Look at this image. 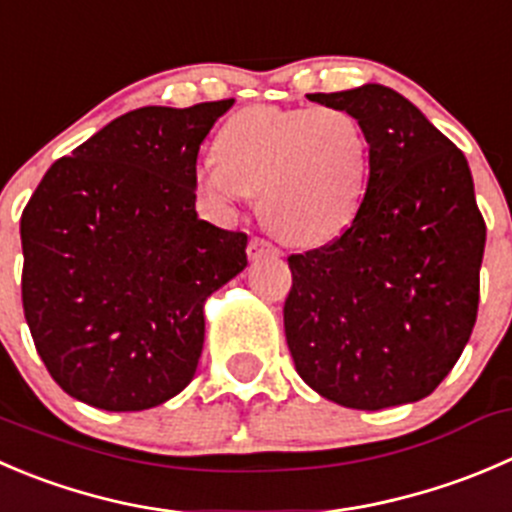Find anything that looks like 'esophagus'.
Instances as JSON below:
<instances>
[{
  "label": "esophagus",
  "instance_id": "1",
  "mask_svg": "<svg viewBox=\"0 0 512 512\" xmlns=\"http://www.w3.org/2000/svg\"><path fill=\"white\" fill-rule=\"evenodd\" d=\"M265 255H280V252H277V247H272L267 240L252 237L250 245H247V257H250V260H260V257Z\"/></svg>",
  "mask_w": 512,
  "mask_h": 512
}]
</instances>
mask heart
Returning <instances> with one entry per match:
<instances>
[{
    "label": "heart",
    "mask_w": 512,
    "mask_h": 512,
    "mask_svg": "<svg viewBox=\"0 0 512 512\" xmlns=\"http://www.w3.org/2000/svg\"><path fill=\"white\" fill-rule=\"evenodd\" d=\"M215 157L197 170V190L220 207L257 195L267 230L297 247L337 240L370 187V137L340 107L242 109L217 132Z\"/></svg>",
    "instance_id": "heart-1"
}]
</instances>
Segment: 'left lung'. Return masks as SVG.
I'll use <instances>...</instances> for the list:
<instances>
[{
    "label": "left lung",
    "instance_id": "1",
    "mask_svg": "<svg viewBox=\"0 0 512 512\" xmlns=\"http://www.w3.org/2000/svg\"><path fill=\"white\" fill-rule=\"evenodd\" d=\"M307 99L360 119L372 170L357 220L287 260L295 370L342 408L418 403L453 370L478 317L485 222L468 160L390 87Z\"/></svg>",
    "mask_w": 512,
    "mask_h": 512
}]
</instances>
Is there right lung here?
<instances>
[{"label":"right lung","mask_w":512,"mask_h":512,"mask_svg":"<svg viewBox=\"0 0 512 512\" xmlns=\"http://www.w3.org/2000/svg\"><path fill=\"white\" fill-rule=\"evenodd\" d=\"M230 107L132 109L54 162L24 207V317L72 398L135 413L195 377L207 297L247 267V235L195 210L197 152Z\"/></svg>","instance_id":"add662e5"}]
</instances>
